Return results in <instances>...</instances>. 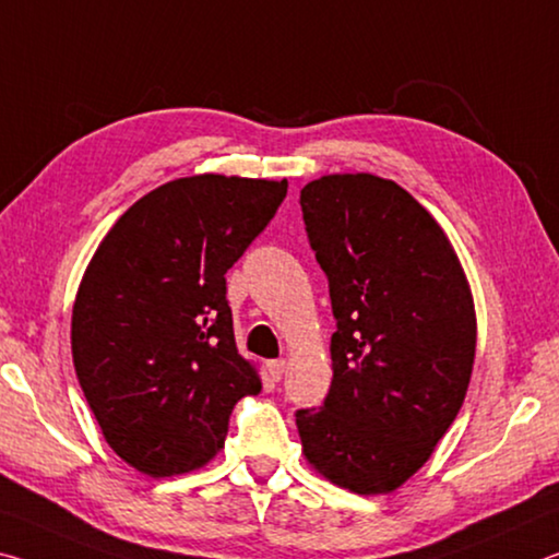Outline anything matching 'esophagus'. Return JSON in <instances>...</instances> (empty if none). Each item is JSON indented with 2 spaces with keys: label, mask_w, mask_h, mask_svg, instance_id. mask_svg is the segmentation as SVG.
Listing matches in <instances>:
<instances>
[{
  "label": "esophagus",
  "mask_w": 559,
  "mask_h": 559,
  "mask_svg": "<svg viewBox=\"0 0 559 559\" xmlns=\"http://www.w3.org/2000/svg\"><path fill=\"white\" fill-rule=\"evenodd\" d=\"M285 369H287V361H285V359H272V361L267 364V371H270V377H272L274 381H280L282 377H285Z\"/></svg>",
  "instance_id": "obj_1"
}]
</instances>
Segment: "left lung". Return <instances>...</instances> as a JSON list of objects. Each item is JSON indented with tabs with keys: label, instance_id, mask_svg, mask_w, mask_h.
<instances>
[{
	"label": "left lung",
	"instance_id": "obj_1",
	"mask_svg": "<svg viewBox=\"0 0 559 559\" xmlns=\"http://www.w3.org/2000/svg\"><path fill=\"white\" fill-rule=\"evenodd\" d=\"M336 319L324 404L299 408L301 451L336 486L391 492L431 459L468 391V280L431 213L371 173L324 176L299 195Z\"/></svg>",
	"mask_w": 559,
	"mask_h": 559
}]
</instances>
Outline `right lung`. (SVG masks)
I'll return each instance as SVG.
<instances>
[{"label":"right lung","instance_id":"right-lung-1","mask_svg":"<svg viewBox=\"0 0 559 559\" xmlns=\"http://www.w3.org/2000/svg\"><path fill=\"white\" fill-rule=\"evenodd\" d=\"M287 195V180L178 178L133 203L81 280L76 377L106 443L153 478L205 465L237 401L260 393L237 354L225 272Z\"/></svg>","mask_w":559,"mask_h":559}]
</instances>
